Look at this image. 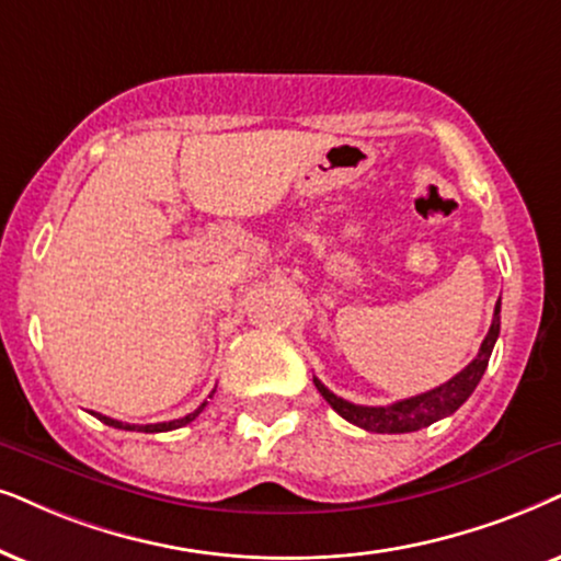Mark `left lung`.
<instances>
[{
    "instance_id": "8db88e82",
    "label": "left lung",
    "mask_w": 561,
    "mask_h": 561,
    "mask_svg": "<svg viewBox=\"0 0 561 561\" xmlns=\"http://www.w3.org/2000/svg\"><path fill=\"white\" fill-rule=\"evenodd\" d=\"M500 336V300L494 305V318L489 325V333L484 342L479 346V354L471 359L469 365L460 370L456 378H450L443 386L432 388L427 393L411 396V399L396 401L391 407H359V403L344 401L342 396L331 393L321 380L313 378L318 393L331 403V409L339 416H344L346 422L357 424L367 432H380V435H401V432H416L422 427H430L432 422L445 420L453 411L463 407L466 399L473 393V388L479 386L481 375H484L489 357H492L494 342Z\"/></svg>"
}]
</instances>
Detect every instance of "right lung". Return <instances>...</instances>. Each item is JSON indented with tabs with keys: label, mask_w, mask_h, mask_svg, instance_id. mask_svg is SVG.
Listing matches in <instances>:
<instances>
[{
	"label": "right lung",
	"mask_w": 561,
	"mask_h": 561,
	"mask_svg": "<svg viewBox=\"0 0 561 561\" xmlns=\"http://www.w3.org/2000/svg\"><path fill=\"white\" fill-rule=\"evenodd\" d=\"M215 393V391H211ZM211 393H209V399H211ZM209 401H204L202 407L198 409H194L191 411V414H186V416H181V420H173V422H160V424H126V422H118V420H111V416H105V414H98V411H90L92 416H98V420H101L103 424H108V427H116V430H129V432H170V430H179V427H183V424H188V422H194L198 414H202L204 411V407H207Z\"/></svg>",
	"instance_id": "obj_1"
}]
</instances>
